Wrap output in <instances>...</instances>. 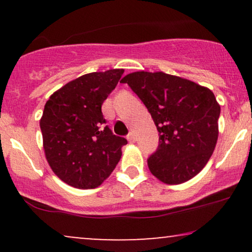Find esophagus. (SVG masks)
Segmentation results:
<instances>
[{"instance_id": "1", "label": "esophagus", "mask_w": 252, "mask_h": 252, "mask_svg": "<svg viewBox=\"0 0 252 252\" xmlns=\"http://www.w3.org/2000/svg\"><path fill=\"white\" fill-rule=\"evenodd\" d=\"M126 140L129 141L130 143H134L135 142V135H134V132H129L128 135H126Z\"/></svg>"}]
</instances>
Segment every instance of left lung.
<instances>
[{
    "label": "left lung",
    "instance_id": "8db88e82",
    "mask_svg": "<svg viewBox=\"0 0 252 252\" xmlns=\"http://www.w3.org/2000/svg\"><path fill=\"white\" fill-rule=\"evenodd\" d=\"M142 100L158 131L148 158L153 175L168 185L194 178L218 140L220 106L210 89L163 72H134L121 80Z\"/></svg>",
    "mask_w": 252,
    "mask_h": 252
}]
</instances>
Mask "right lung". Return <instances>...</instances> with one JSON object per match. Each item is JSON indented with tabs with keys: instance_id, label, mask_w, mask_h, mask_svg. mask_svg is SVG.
<instances>
[{
	"instance_id": "obj_1",
	"label": "right lung",
	"mask_w": 252,
	"mask_h": 252,
	"mask_svg": "<svg viewBox=\"0 0 252 252\" xmlns=\"http://www.w3.org/2000/svg\"><path fill=\"white\" fill-rule=\"evenodd\" d=\"M124 70L84 74L58 90L46 103L40 128L52 170L72 187L96 189L120 161L128 143L105 126L102 104Z\"/></svg>"
}]
</instances>
